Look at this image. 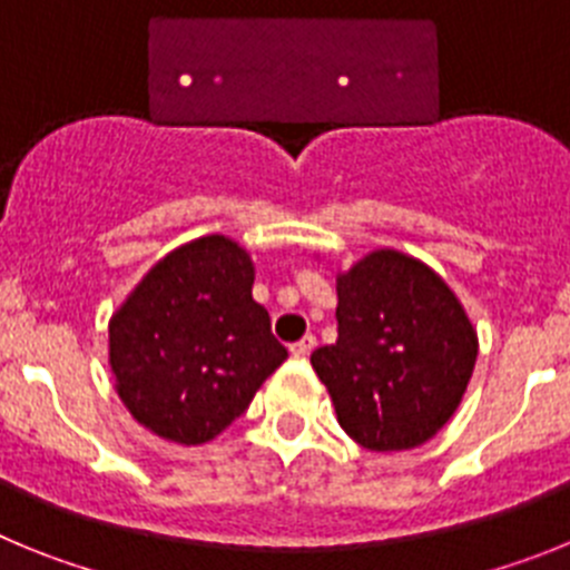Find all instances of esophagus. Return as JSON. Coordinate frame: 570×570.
Instances as JSON below:
<instances>
[{
  "label": "esophagus",
  "mask_w": 570,
  "mask_h": 570,
  "mask_svg": "<svg viewBox=\"0 0 570 570\" xmlns=\"http://www.w3.org/2000/svg\"><path fill=\"white\" fill-rule=\"evenodd\" d=\"M316 347V336H302L299 342H294V345H291V354L294 356H308L311 351H314Z\"/></svg>",
  "instance_id": "obj_1"
}]
</instances>
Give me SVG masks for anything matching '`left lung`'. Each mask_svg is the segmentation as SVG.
Here are the masks:
<instances>
[{
	"label": "left lung",
	"instance_id": "8db88e82",
	"mask_svg": "<svg viewBox=\"0 0 570 570\" xmlns=\"http://www.w3.org/2000/svg\"><path fill=\"white\" fill-rule=\"evenodd\" d=\"M336 342L311 354L336 420L367 451H407L460 407L476 331L425 262L380 248L336 274Z\"/></svg>",
	"mask_w": 570,
	"mask_h": 570
}]
</instances>
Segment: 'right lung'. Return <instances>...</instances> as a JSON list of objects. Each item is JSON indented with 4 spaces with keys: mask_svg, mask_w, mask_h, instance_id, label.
I'll return each mask as SVG.
<instances>
[{
    "mask_svg": "<svg viewBox=\"0 0 570 570\" xmlns=\"http://www.w3.org/2000/svg\"><path fill=\"white\" fill-rule=\"evenodd\" d=\"M254 262L223 234L156 262L116 308L108 360L134 420L179 445H203L245 414L288 360L250 294Z\"/></svg>",
    "mask_w": 570,
    "mask_h": 570,
    "instance_id": "1",
    "label": "right lung"
}]
</instances>
